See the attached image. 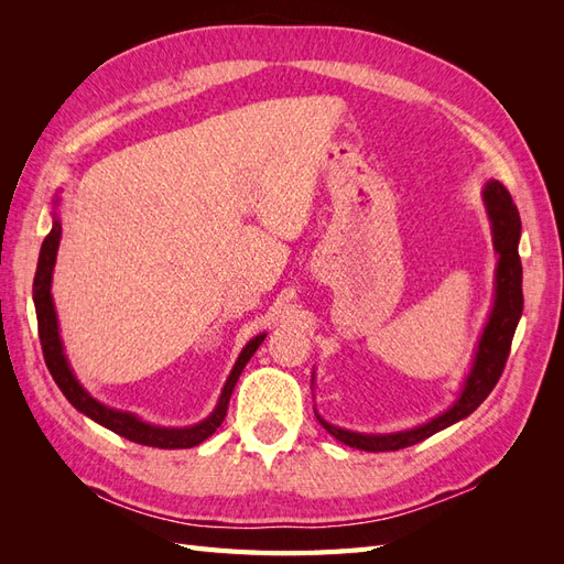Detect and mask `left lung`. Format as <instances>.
Here are the masks:
<instances>
[{
  "mask_svg": "<svg viewBox=\"0 0 564 564\" xmlns=\"http://www.w3.org/2000/svg\"><path fill=\"white\" fill-rule=\"evenodd\" d=\"M482 199L487 204V214L491 220L494 249L499 253L497 294H494V308L489 313L480 344H477L475 362L464 383V390H460V395L447 412H442L429 423L416 425V429L388 435H367L338 429V425L327 423L315 412L322 429L334 435L338 442H344V445L365 452H398L404 447H412L416 442L449 429L452 423L470 416L475 409L487 400L494 386L499 383L510 352V344H513L516 327L522 315V263L518 253L522 226L518 207L513 204V197H510V193L503 187V183L489 181L482 191Z\"/></svg>",
  "mask_w": 564,
  "mask_h": 564,
  "instance_id": "8db88e82",
  "label": "left lung"
}]
</instances>
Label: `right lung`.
<instances>
[{
  "mask_svg": "<svg viewBox=\"0 0 564 564\" xmlns=\"http://www.w3.org/2000/svg\"><path fill=\"white\" fill-rule=\"evenodd\" d=\"M58 242H61V220L56 216L54 228H51V232L46 235V240L42 242L35 282H32V299H35L44 362L51 371V377H54V381L58 383L61 392L67 398V402H70L77 409V412H82L84 416H89L91 421L106 425L108 431L135 442V445L158 447V449H191V447H197L199 442H204L209 435H214L218 425L224 423V419H226L228 402H230V395H232L237 379H240V373L247 367V362L251 360V355L259 350V346L263 344L265 334L253 336L249 344L245 346L240 357H237V362L230 371V377H228L224 390H220L216 409L207 419L195 423V425H187V429H164V425L145 423L135 414L119 412V409L106 406L104 402H98L96 398L89 395L87 390L82 388V383L77 381L70 365H67V357L63 352V340H61V332H58L54 299H51V275H54Z\"/></svg>",
  "mask_w": 564,
  "mask_h": 564,
  "instance_id": "obj_1",
  "label": "right lung"
}]
</instances>
